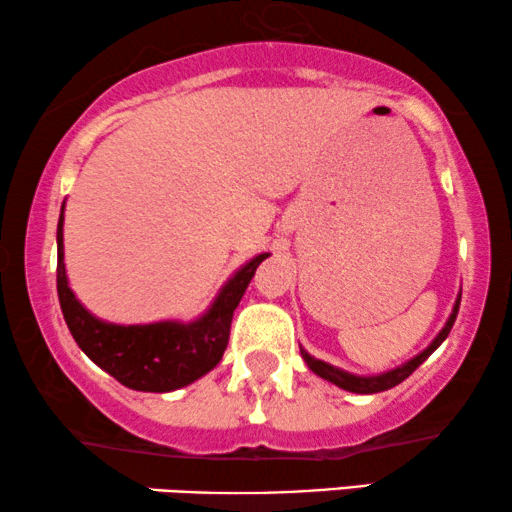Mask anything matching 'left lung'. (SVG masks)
<instances>
[{"instance_id": "left-lung-1", "label": "left lung", "mask_w": 512, "mask_h": 512, "mask_svg": "<svg viewBox=\"0 0 512 512\" xmlns=\"http://www.w3.org/2000/svg\"><path fill=\"white\" fill-rule=\"evenodd\" d=\"M459 305H461V296L456 298V303H454V310H451V315H449L447 324H444L440 334L435 336V341L430 343L428 348L423 350V353H418L416 357H411L409 362L400 364V367H395V369H390V371H383V374H376V376H355V374H348V371H343V369H338V367H331V364H327V362H322V360H315V357L305 353L303 348H301V355H303L305 364H308V367H310V371H315V374H317V376H322L324 381H329V383H334V386H338V388L348 390V393H360V395H374V393H383V390H390V388H395L397 383H402L404 378L414 374V371H416L418 367H421V364L426 362L428 357L433 355L437 348H440L444 338L449 336L451 327H454V322H456V315H459Z\"/></svg>"}]
</instances>
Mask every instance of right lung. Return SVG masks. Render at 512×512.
I'll return each mask as SVG.
<instances>
[{
    "label": "right lung",
    "mask_w": 512,
    "mask_h": 512,
    "mask_svg": "<svg viewBox=\"0 0 512 512\" xmlns=\"http://www.w3.org/2000/svg\"><path fill=\"white\" fill-rule=\"evenodd\" d=\"M65 207V204H63ZM58 301L72 338L103 371L119 383L143 393H169L209 374L221 362L228 348L232 313L240 305L258 265L270 254H258L242 265L211 308L195 322H152V324H112L98 320L77 301L68 287L63 263V209L58 218Z\"/></svg>",
    "instance_id": "add662e5"
}]
</instances>
